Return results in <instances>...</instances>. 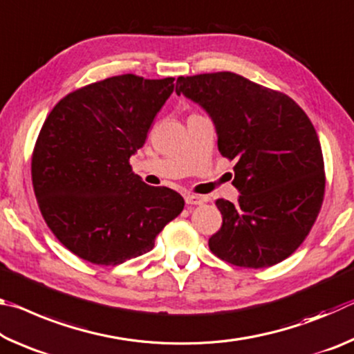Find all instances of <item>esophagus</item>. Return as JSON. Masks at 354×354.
Wrapping results in <instances>:
<instances>
[{"label":"esophagus","mask_w":354,"mask_h":354,"mask_svg":"<svg viewBox=\"0 0 354 354\" xmlns=\"http://www.w3.org/2000/svg\"><path fill=\"white\" fill-rule=\"evenodd\" d=\"M184 200H185V205L198 206V205H203V203H205V196H201V195H185Z\"/></svg>","instance_id":"esophagus-1"}]
</instances>
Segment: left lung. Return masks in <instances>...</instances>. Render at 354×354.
Returning <instances> with one entry per match:
<instances>
[{"instance_id":"8db88e82","label":"left lung","mask_w":354,"mask_h":354,"mask_svg":"<svg viewBox=\"0 0 354 354\" xmlns=\"http://www.w3.org/2000/svg\"><path fill=\"white\" fill-rule=\"evenodd\" d=\"M176 93L211 115L218 151L234 160L236 205L215 201L223 217L209 239L221 261L266 268L289 257L320 212L325 164L314 124L286 93L231 71L179 76Z\"/></svg>"}]
</instances>
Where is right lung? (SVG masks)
<instances>
[{"mask_svg":"<svg viewBox=\"0 0 354 354\" xmlns=\"http://www.w3.org/2000/svg\"><path fill=\"white\" fill-rule=\"evenodd\" d=\"M173 81L106 77L68 93L46 117L31 159L34 194L53 234L81 259L118 266L147 253L184 209L178 192L145 184L129 164Z\"/></svg>","mask_w":354,"mask_h":354,"instance_id":"obj_1","label":"right lung"}]
</instances>
